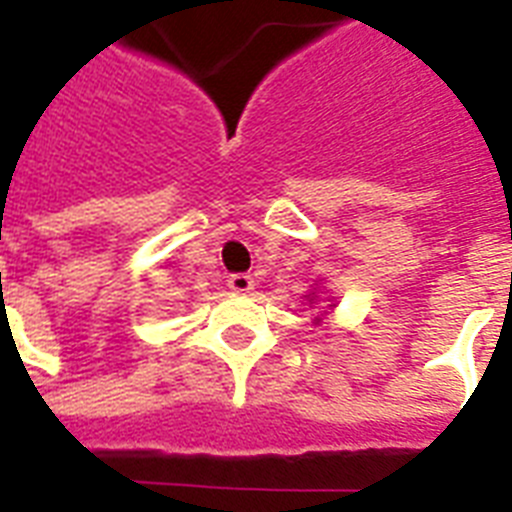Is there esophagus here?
<instances>
[{"label": "esophagus", "mask_w": 512, "mask_h": 512, "mask_svg": "<svg viewBox=\"0 0 512 512\" xmlns=\"http://www.w3.org/2000/svg\"><path fill=\"white\" fill-rule=\"evenodd\" d=\"M228 287H231L236 295H247L249 289L255 287V281H252L249 273H233L231 279H228Z\"/></svg>", "instance_id": "esophagus-1"}]
</instances>
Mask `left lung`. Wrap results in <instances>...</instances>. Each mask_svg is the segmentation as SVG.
<instances>
[{"instance_id":"obj_1","label":"left lung","mask_w":512,"mask_h":512,"mask_svg":"<svg viewBox=\"0 0 512 512\" xmlns=\"http://www.w3.org/2000/svg\"><path fill=\"white\" fill-rule=\"evenodd\" d=\"M308 297H311V295H308ZM316 321H321V319H316Z\"/></svg>"}]
</instances>
